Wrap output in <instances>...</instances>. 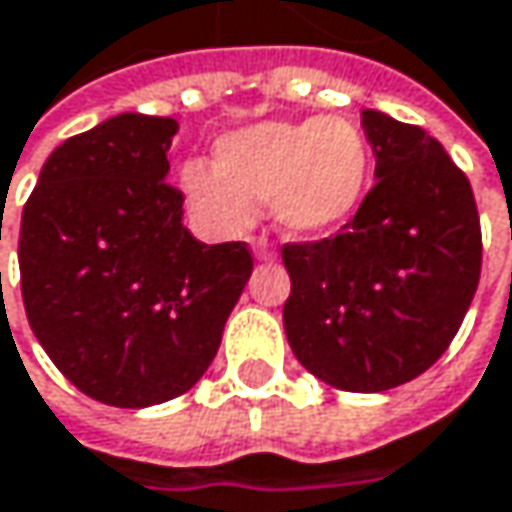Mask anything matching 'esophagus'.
<instances>
[{
	"label": "esophagus",
	"mask_w": 512,
	"mask_h": 512,
	"mask_svg": "<svg viewBox=\"0 0 512 512\" xmlns=\"http://www.w3.org/2000/svg\"><path fill=\"white\" fill-rule=\"evenodd\" d=\"M253 253H256V259H274V247L268 244V238L265 235H256V241H253Z\"/></svg>",
	"instance_id": "obj_1"
}]
</instances>
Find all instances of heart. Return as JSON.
Returning <instances> with one entry per match:
<instances>
[{
  "mask_svg": "<svg viewBox=\"0 0 512 512\" xmlns=\"http://www.w3.org/2000/svg\"><path fill=\"white\" fill-rule=\"evenodd\" d=\"M371 147L348 117L277 120L232 132L215 147V170L188 164L185 194L218 232L250 224L253 203L271 200L274 221L291 235L342 226L368 188Z\"/></svg>",
  "mask_w": 512,
  "mask_h": 512,
  "instance_id": "b5f03b06",
  "label": "heart"
}]
</instances>
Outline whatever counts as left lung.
Here are the masks:
<instances>
[{
	"label": "left lung",
	"mask_w": 512,
	"mask_h": 512,
	"mask_svg": "<svg viewBox=\"0 0 512 512\" xmlns=\"http://www.w3.org/2000/svg\"><path fill=\"white\" fill-rule=\"evenodd\" d=\"M377 182L345 229L283 244L288 345L342 392H386L454 342L480 280L469 176L421 126L362 111Z\"/></svg>",
	"instance_id": "8db88e82"
}]
</instances>
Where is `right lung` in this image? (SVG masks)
<instances>
[{"label": "right lung", "instance_id": "add662e5", "mask_svg": "<svg viewBox=\"0 0 512 512\" xmlns=\"http://www.w3.org/2000/svg\"><path fill=\"white\" fill-rule=\"evenodd\" d=\"M173 117L117 114L67 138L23 206L20 288L55 368L108 407L185 395L212 365L253 271L244 241L203 244L167 182Z\"/></svg>", "mask_w": 512, "mask_h": 512}]
</instances>
